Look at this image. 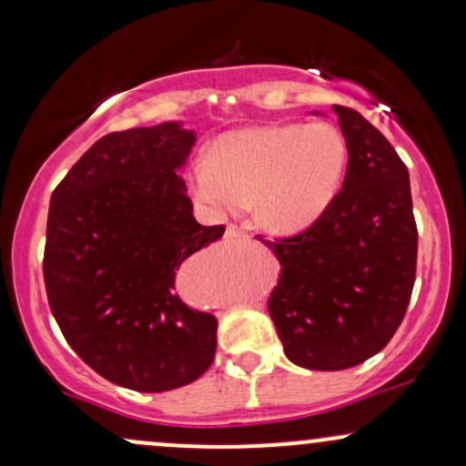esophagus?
Returning a JSON list of instances; mask_svg holds the SVG:
<instances>
[{
  "label": "esophagus",
  "mask_w": 466,
  "mask_h": 466,
  "mask_svg": "<svg viewBox=\"0 0 466 466\" xmlns=\"http://www.w3.org/2000/svg\"><path fill=\"white\" fill-rule=\"evenodd\" d=\"M226 237L228 238H245V237H248V229L237 226V223H229L228 229H226Z\"/></svg>",
  "instance_id": "1"
}]
</instances>
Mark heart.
I'll use <instances>...</instances> for the list:
<instances>
[{
  "label": "heart",
  "mask_w": 466,
  "mask_h": 466,
  "mask_svg": "<svg viewBox=\"0 0 466 466\" xmlns=\"http://www.w3.org/2000/svg\"><path fill=\"white\" fill-rule=\"evenodd\" d=\"M349 148L329 122L267 125L217 137L206 162L188 170V188L217 215L256 203L274 232H300L335 199Z\"/></svg>",
  "instance_id": "1"
}]
</instances>
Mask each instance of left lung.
<instances>
[{
    "label": "left lung",
    "instance_id": "8db88e82",
    "mask_svg": "<svg viewBox=\"0 0 466 466\" xmlns=\"http://www.w3.org/2000/svg\"><path fill=\"white\" fill-rule=\"evenodd\" d=\"M333 111L349 148L341 190L296 237H258L282 267L269 315L285 355L309 370H346L386 349L416 280L408 166L360 111Z\"/></svg>",
    "mask_w": 466,
    "mask_h": 466
}]
</instances>
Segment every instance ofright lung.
<instances>
[{
  "label": "right lung",
  "mask_w": 466,
  "mask_h": 466,
  "mask_svg": "<svg viewBox=\"0 0 466 466\" xmlns=\"http://www.w3.org/2000/svg\"><path fill=\"white\" fill-rule=\"evenodd\" d=\"M195 133L177 122L100 137L52 192L44 280L58 329L106 381L166 392L215 361L217 318L179 298V267L223 237L199 226L175 170Z\"/></svg>",
  "instance_id": "add662e5"
}]
</instances>
